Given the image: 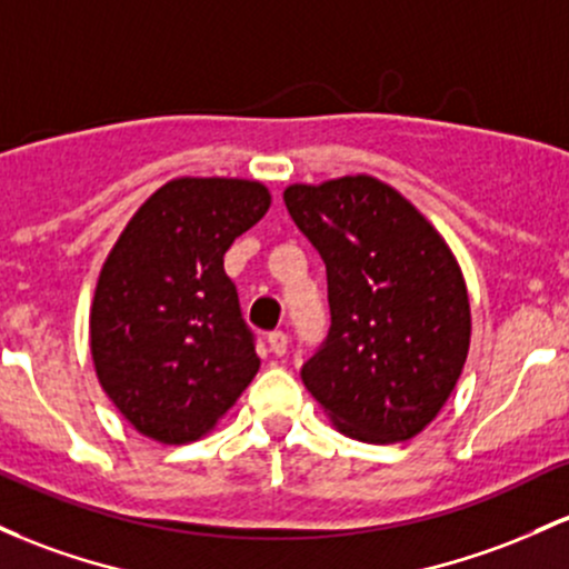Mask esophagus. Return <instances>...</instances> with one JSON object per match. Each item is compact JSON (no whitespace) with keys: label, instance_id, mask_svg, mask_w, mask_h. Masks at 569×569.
Returning <instances> with one entry per match:
<instances>
[{"label":"esophagus","instance_id":"obj_1","mask_svg":"<svg viewBox=\"0 0 569 569\" xmlns=\"http://www.w3.org/2000/svg\"><path fill=\"white\" fill-rule=\"evenodd\" d=\"M267 342H270V351L274 356H283L286 348H289V335L283 329H274V332L267 335Z\"/></svg>","mask_w":569,"mask_h":569}]
</instances>
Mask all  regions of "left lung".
Segmentation results:
<instances>
[{
  "label": "left lung",
  "mask_w": 569,
  "mask_h": 569,
  "mask_svg": "<svg viewBox=\"0 0 569 569\" xmlns=\"http://www.w3.org/2000/svg\"><path fill=\"white\" fill-rule=\"evenodd\" d=\"M327 264V340L302 383L342 435L410 440L440 413L470 351V299L437 229L370 174L283 191Z\"/></svg>",
  "instance_id": "obj_1"
}]
</instances>
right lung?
<instances>
[{"instance_id": "1", "label": "right lung", "mask_w": 569, "mask_h": 569, "mask_svg": "<svg viewBox=\"0 0 569 569\" xmlns=\"http://www.w3.org/2000/svg\"><path fill=\"white\" fill-rule=\"evenodd\" d=\"M270 210L256 180L178 178L127 223L99 272L91 356L104 395L140 435L199 440L256 372L223 253Z\"/></svg>"}]
</instances>
